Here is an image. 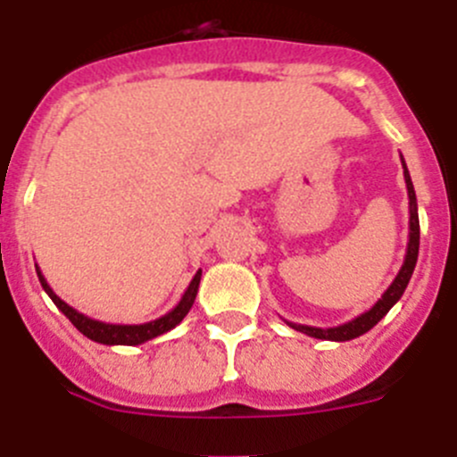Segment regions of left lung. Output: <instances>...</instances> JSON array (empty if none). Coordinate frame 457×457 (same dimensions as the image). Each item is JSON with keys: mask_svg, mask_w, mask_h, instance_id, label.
<instances>
[{"mask_svg": "<svg viewBox=\"0 0 457 457\" xmlns=\"http://www.w3.org/2000/svg\"><path fill=\"white\" fill-rule=\"evenodd\" d=\"M402 158V156H400ZM402 167H404V180H406V192H409V245H406V256L404 263H402L400 272L393 278L391 286L386 287V292L382 295V299L373 305L370 310H366L364 314L355 317L353 321L341 323L335 328H314V326H301V323L286 321L287 326L295 328V330L303 332V335L314 337V339H328V341H351L355 337L366 335L373 326H378L379 319L386 317L388 310L402 299L406 286H409L411 277H413L415 263H418V252H420V219H418V198H415L413 183H411V174L406 170V162L402 158Z\"/></svg>", "mask_w": 457, "mask_h": 457, "instance_id": "8db88e82", "label": "left lung"}]
</instances>
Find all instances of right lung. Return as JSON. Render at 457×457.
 I'll return each instance as SVG.
<instances>
[{
    "label": "right lung",
    "instance_id": "right-lung-1",
    "mask_svg": "<svg viewBox=\"0 0 457 457\" xmlns=\"http://www.w3.org/2000/svg\"><path fill=\"white\" fill-rule=\"evenodd\" d=\"M35 270H37V277H39V283H42L44 292H46V295L53 299V303H55L57 308L66 314V319H69V321L73 323V326L78 328L84 337H88L91 341H97V344H104V346H138V344H145V341L154 339V337L165 335V332H170L171 328L179 326V323L185 319V314L192 310L194 299H196V292H198V283H201V274H203V270H198V272L194 274L192 283L187 286L185 295L180 296V301L170 310V312L162 314V317H158V319H154V321L127 326V323L97 321V319H91V317H87V314L78 312V310L71 308L66 301H62L60 296L53 292V287L48 286L46 278H44V274H42V270H39L37 265H35Z\"/></svg>",
    "mask_w": 457,
    "mask_h": 457
}]
</instances>
